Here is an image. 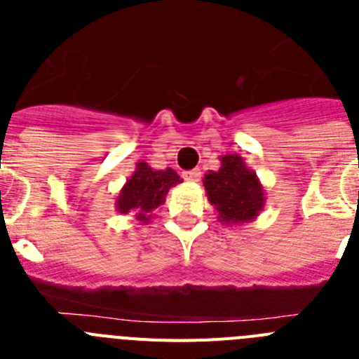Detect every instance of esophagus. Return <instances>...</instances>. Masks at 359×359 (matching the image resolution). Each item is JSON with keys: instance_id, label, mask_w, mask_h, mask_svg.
Here are the masks:
<instances>
[{"instance_id": "1", "label": "esophagus", "mask_w": 359, "mask_h": 359, "mask_svg": "<svg viewBox=\"0 0 359 359\" xmlns=\"http://www.w3.org/2000/svg\"><path fill=\"white\" fill-rule=\"evenodd\" d=\"M183 180H187V182H190V183L199 182V180H201V170L199 169L185 170V172H183Z\"/></svg>"}]
</instances>
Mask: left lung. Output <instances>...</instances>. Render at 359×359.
<instances>
[{"mask_svg": "<svg viewBox=\"0 0 359 359\" xmlns=\"http://www.w3.org/2000/svg\"><path fill=\"white\" fill-rule=\"evenodd\" d=\"M219 170H208L203 187L221 224H243L255 221L266 205L264 187L239 154H223Z\"/></svg>", "mask_w": 359, "mask_h": 359, "instance_id": "8db88e82", "label": "left lung"}]
</instances>
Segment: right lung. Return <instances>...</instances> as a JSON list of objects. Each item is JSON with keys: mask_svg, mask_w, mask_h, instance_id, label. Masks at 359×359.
Instances as JSON below:
<instances>
[{"mask_svg": "<svg viewBox=\"0 0 359 359\" xmlns=\"http://www.w3.org/2000/svg\"><path fill=\"white\" fill-rule=\"evenodd\" d=\"M176 170L167 167L165 170L152 169L145 161L136 163L135 172L128 177L126 185L116 196L115 208L118 214H135L140 224H149L154 210L165 205V198L170 187L182 183Z\"/></svg>", "mask_w": 359, "mask_h": 359, "instance_id": "1", "label": "right lung"}]
</instances>
